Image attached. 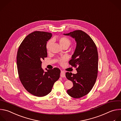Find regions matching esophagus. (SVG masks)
<instances>
[{
	"label": "esophagus",
	"instance_id": "obj_1",
	"mask_svg": "<svg viewBox=\"0 0 121 121\" xmlns=\"http://www.w3.org/2000/svg\"><path fill=\"white\" fill-rule=\"evenodd\" d=\"M60 77L62 78L65 77V72L63 70H61L60 72Z\"/></svg>",
	"mask_w": 121,
	"mask_h": 121
}]
</instances>
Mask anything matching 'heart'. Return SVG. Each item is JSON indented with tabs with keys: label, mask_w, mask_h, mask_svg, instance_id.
<instances>
[{
	"label": "heart",
	"mask_w": 121,
	"mask_h": 121,
	"mask_svg": "<svg viewBox=\"0 0 121 121\" xmlns=\"http://www.w3.org/2000/svg\"><path fill=\"white\" fill-rule=\"evenodd\" d=\"M59 42L60 45L62 47H64L66 46L69 47L70 45L71 44V41L70 40L68 39L67 37H61L59 39ZM52 44V41L50 40L48 41L46 44V49L48 51H49L50 49V47ZM68 59V57L67 56H64L60 58L58 60V62L59 63L62 65L64 64V62L67 60Z\"/></svg>",
	"instance_id": "b5f03b06"
}]
</instances>
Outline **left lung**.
I'll return each mask as SVG.
<instances>
[{
  "instance_id": "1",
  "label": "left lung",
  "mask_w": 121,
  "mask_h": 121,
  "mask_svg": "<svg viewBox=\"0 0 121 121\" xmlns=\"http://www.w3.org/2000/svg\"><path fill=\"white\" fill-rule=\"evenodd\" d=\"M64 35L73 38L77 43L69 64L77 67V73H66V78L73 85L67 90V93L74 98H80L91 91L97 79L98 68L97 47L92 39L82 30H77Z\"/></svg>"
}]
</instances>
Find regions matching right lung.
<instances>
[{
  "mask_svg": "<svg viewBox=\"0 0 121 121\" xmlns=\"http://www.w3.org/2000/svg\"><path fill=\"white\" fill-rule=\"evenodd\" d=\"M52 34L36 31L29 34L20 45L17 52V64L20 81L31 94L43 97L49 94L60 78L59 68L47 69L41 68V60L47 57V42Z\"/></svg>",
  "mask_w": 121,
  "mask_h": 121,
  "instance_id": "1",
  "label": "right lung"
}]
</instances>
